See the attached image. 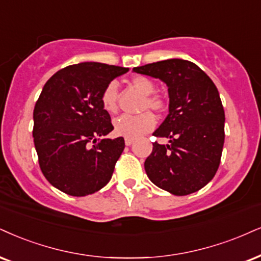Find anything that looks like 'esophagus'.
<instances>
[{
	"label": "esophagus",
	"instance_id": "obj_1",
	"mask_svg": "<svg viewBox=\"0 0 261 261\" xmlns=\"http://www.w3.org/2000/svg\"><path fill=\"white\" fill-rule=\"evenodd\" d=\"M133 139H129V138H125V139H124V144H125V145H127V146H130L132 145V144H133Z\"/></svg>",
	"mask_w": 261,
	"mask_h": 261
}]
</instances>
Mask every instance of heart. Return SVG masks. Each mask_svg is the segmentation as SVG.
Segmentation results:
<instances>
[{"instance_id":"b5f03b06","label":"heart","mask_w":261,"mask_h":261,"mask_svg":"<svg viewBox=\"0 0 261 261\" xmlns=\"http://www.w3.org/2000/svg\"><path fill=\"white\" fill-rule=\"evenodd\" d=\"M132 87L140 94L144 95L141 101L140 111L151 110L160 112L163 109V100L157 95H152L155 92V85L151 80L144 76L134 77L132 80ZM117 99H118V87L116 82H110L105 87L101 93V105L102 109L109 114H115L117 111ZM156 121L151 112H143L138 116L123 115L116 118L114 121V132L117 136L129 139L143 136L147 132L152 130L155 127Z\"/></svg>"}]
</instances>
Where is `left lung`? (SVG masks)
<instances>
[{"label": "left lung", "mask_w": 261, "mask_h": 261, "mask_svg": "<svg viewBox=\"0 0 261 261\" xmlns=\"http://www.w3.org/2000/svg\"><path fill=\"white\" fill-rule=\"evenodd\" d=\"M168 87L169 110L152 136L169 144L152 143L144 167L151 181L175 196L198 191L213 179L224 146L225 114L217 87L196 64L167 59L133 69Z\"/></svg>", "instance_id": "left-lung-1"}]
</instances>
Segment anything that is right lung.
<instances>
[{
    "label": "right lung",
    "instance_id": "right-lung-1",
    "mask_svg": "<svg viewBox=\"0 0 261 261\" xmlns=\"http://www.w3.org/2000/svg\"><path fill=\"white\" fill-rule=\"evenodd\" d=\"M127 67L81 63L54 73L34 109L35 149L48 181L70 196L94 194L110 181L124 149L102 109L101 93Z\"/></svg>",
    "mask_w": 261,
    "mask_h": 261
}]
</instances>
